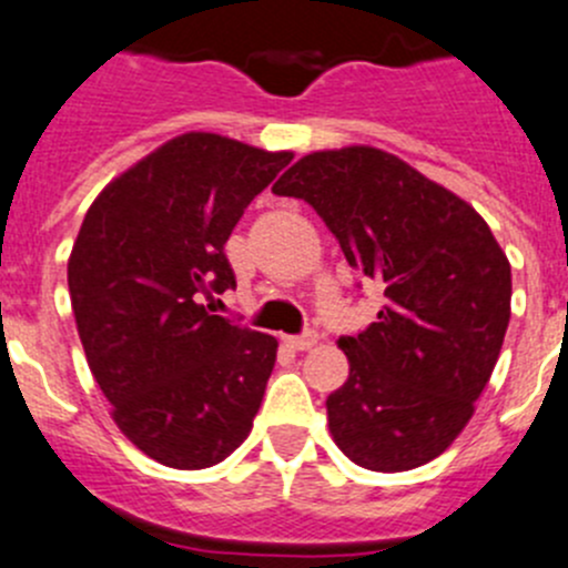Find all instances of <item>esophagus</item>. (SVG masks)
I'll use <instances>...</instances> for the list:
<instances>
[{
    "mask_svg": "<svg viewBox=\"0 0 568 568\" xmlns=\"http://www.w3.org/2000/svg\"><path fill=\"white\" fill-rule=\"evenodd\" d=\"M316 344H318V335L316 333L288 335V338H285V346H291V349H296V352H305V349H311V346H316Z\"/></svg>",
    "mask_w": 568,
    "mask_h": 568,
    "instance_id": "obj_1",
    "label": "esophagus"
}]
</instances>
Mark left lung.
I'll use <instances>...</instances> for the list:
<instances>
[{"instance_id": "obj_1", "label": "left lung", "mask_w": 568, "mask_h": 568, "mask_svg": "<svg viewBox=\"0 0 568 568\" xmlns=\"http://www.w3.org/2000/svg\"><path fill=\"white\" fill-rule=\"evenodd\" d=\"M274 194L313 205L352 268L383 285L377 322L338 346L349 377L327 396L352 464L407 471L464 433L510 322V263L466 200L374 146L300 158Z\"/></svg>"}]
</instances>
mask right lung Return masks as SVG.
Instances as JSON below:
<instances>
[{
    "mask_svg": "<svg viewBox=\"0 0 568 568\" xmlns=\"http://www.w3.org/2000/svg\"><path fill=\"white\" fill-rule=\"evenodd\" d=\"M294 152L183 132L110 180L69 255L88 366L115 427L172 469L222 464L250 436L277 338L211 316L235 288L224 244Z\"/></svg>",
    "mask_w": 568,
    "mask_h": 568,
    "instance_id": "add662e5",
    "label": "right lung"
}]
</instances>
